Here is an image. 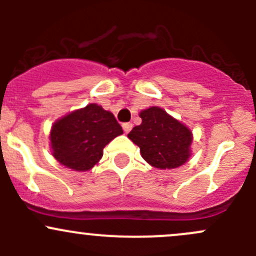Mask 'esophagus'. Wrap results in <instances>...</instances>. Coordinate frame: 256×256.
I'll return each mask as SVG.
<instances>
[{
	"instance_id": "esophagus-1",
	"label": "esophagus",
	"mask_w": 256,
	"mask_h": 256,
	"mask_svg": "<svg viewBox=\"0 0 256 256\" xmlns=\"http://www.w3.org/2000/svg\"><path fill=\"white\" fill-rule=\"evenodd\" d=\"M122 128H124V132L128 134L131 131V128H132V124H131V122L122 124Z\"/></svg>"
}]
</instances>
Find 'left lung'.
I'll return each mask as SVG.
<instances>
[{"mask_svg": "<svg viewBox=\"0 0 256 256\" xmlns=\"http://www.w3.org/2000/svg\"><path fill=\"white\" fill-rule=\"evenodd\" d=\"M140 118L141 125L135 126L128 138L140 147L147 164L154 168L174 170L190 160L193 134L184 124L158 106L142 110Z\"/></svg>", "mask_w": 256, "mask_h": 256, "instance_id": "1", "label": "left lung"}]
</instances>
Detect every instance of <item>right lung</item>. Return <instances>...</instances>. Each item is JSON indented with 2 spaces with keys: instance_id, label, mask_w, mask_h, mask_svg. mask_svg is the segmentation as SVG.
I'll list each match as a JSON object with an SVG mask.
<instances>
[{
  "instance_id": "add662e5",
  "label": "right lung",
  "mask_w": 256,
  "mask_h": 256,
  "mask_svg": "<svg viewBox=\"0 0 256 256\" xmlns=\"http://www.w3.org/2000/svg\"><path fill=\"white\" fill-rule=\"evenodd\" d=\"M122 128L110 112L98 104H88L58 118L49 134L54 158L66 168L85 172L102 160L104 147Z\"/></svg>"
}]
</instances>
